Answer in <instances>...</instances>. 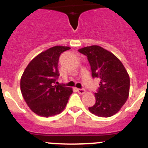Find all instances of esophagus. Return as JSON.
Returning <instances> with one entry per match:
<instances>
[{
	"instance_id": "obj_1",
	"label": "esophagus",
	"mask_w": 148,
	"mask_h": 148,
	"mask_svg": "<svg viewBox=\"0 0 148 148\" xmlns=\"http://www.w3.org/2000/svg\"><path fill=\"white\" fill-rule=\"evenodd\" d=\"M77 91H78V93H80V94L85 93V90H84V89H77Z\"/></svg>"
}]
</instances>
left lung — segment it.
I'll list each match as a JSON object with an SVG mask.
<instances>
[{
  "label": "left lung",
  "mask_w": 148,
  "mask_h": 148,
  "mask_svg": "<svg viewBox=\"0 0 148 148\" xmlns=\"http://www.w3.org/2000/svg\"><path fill=\"white\" fill-rule=\"evenodd\" d=\"M78 52L87 57L92 78H99L95 103L89 110L99 117H110L125 104L130 92V77L115 55L97 45L86 47Z\"/></svg>",
  "instance_id": "8db88e82"
}]
</instances>
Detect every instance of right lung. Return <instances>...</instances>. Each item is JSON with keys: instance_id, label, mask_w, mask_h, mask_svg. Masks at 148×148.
<instances>
[{"instance_id": "add662e5", "label": "right lung", "mask_w": 148, "mask_h": 148, "mask_svg": "<svg viewBox=\"0 0 148 148\" xmlns=\"http://www.w3.org/2000/svg\"><path fill=\"white\" fill-rule=\"evenodd\" d=\"M70 49L63 46L49 48L35 56L23 72L21 91L29 108L35 114L49 117L64 110L73 90L55 84L59 76L60 55Z\"/></svg>"}]
</instances>
